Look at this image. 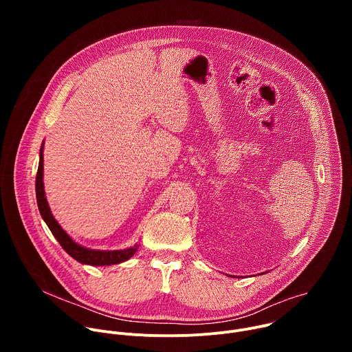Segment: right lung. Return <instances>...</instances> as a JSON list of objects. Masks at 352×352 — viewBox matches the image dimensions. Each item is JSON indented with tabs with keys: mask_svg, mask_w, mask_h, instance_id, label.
<instances>
[{
	"mask_svg": "<svg viewBox=\"0 0 352 352\" xmlns=\"http://www.w3.org/2000/svg\"><path fill=\"white\" fill-rule=\"evenodd\" d=\"M36 199H37V206L40 210V214L45 224L48 226L50 231L53 232V235L57 238L60 245L65 252L72 256L75 261L90 265V266H111L117 265L121 262L128 261L135 255L138 250V245L124 249V250H94V249H87L85 246H80L76 243L63 228L56 221L53 217L52 212H50L47 199L44 196V188H43V146L40 150V162H38V168L36 174Z\"/></svg>",
	"mask_w": 352,
	"mask_h": 352,
	"instance_id": "right-lung-1",
	"label": "right lung"
}]
</instances>
